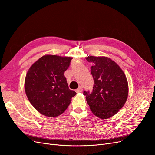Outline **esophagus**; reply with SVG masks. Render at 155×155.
Returning a JSON list of instances; mask_svg holds the SVG:
<instances>
[{"label": "esophagus", "instance_id": "1", "mask_svg": "<svg viewBox=\"0 0 155 155\" xmlns=\"http://www.w3.org/2000/svg\"><path fill=\"white\" fill-rule=\"evenodd\" d=\"M82 90H83V89H82V87H79L78 89H76V92H77V93H79V92H82Z\"/></svg>", "mask_w": 155, "mask_h": 155}]
</instances>
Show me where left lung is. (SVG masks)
Wrapping results in <instances>:
<instances>
[{"mask_svg":"<svg viewBox=\"0 0 155 155\" xmlns=\"http://www.w3.org/2000/svg\"><path fill=\"white\" fill-rule=\"evenodd\" d=\"M91 72L94 79L91 93L84 91L92 113L101 119L115 115L127 99L129 87L123 70L114 61L107 57L89 56Z\"/></svg>","mask_w":155,"mask_h":155,"instance_id":"8db88e82","label":"left lung"}]
</instances>
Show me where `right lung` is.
Segmentation results:
<instances>
[{"label": "right lung", "mask_w": 155, "mask_h": 155, "mask_svg": "<svg viewBox=\"0 0 155 155\" xmlns=\"http://www.w3.org/2000/svg\"><path fill=\"white\" fill-rule=\"evenodd\" d=\"M72 58L46 55L28 71L25 88L28 99L41 114L58 116L66 110L76 92L68 88L64 73Z\"/></svg>", "instance_id": "right-lung-1"}]
</instances>
